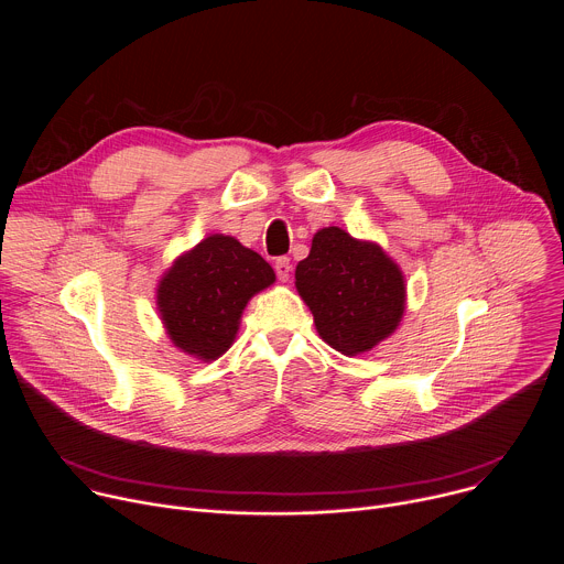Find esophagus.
Returning <instances> with one entry per match:
<instances>
[{
	"mask_svg": "<svg viewBox=\"0 0 564 564\" xmlns=\"http://www.w3.org/2000/svg\"><path fill=\"white\" fill-rule=\"evenodd\" d=\"M274 270H276V276H279V281H283V283H288V281H290V274H292V263H290V259H288V257H283V259H276V263H274Z\"/></svg>",
	"mask_w": 564,
	"mask_h": 564,
	"instance_id": "obj_1",
	"label": "esophagus"
}]
</instances>
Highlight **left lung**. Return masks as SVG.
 Segmentation results:
<instances>
[{"label": "left lung", "mask_w": 564, "mask_h": 564, "mask_svg": "<svg viewBox=\"0 0 564 564\" xmlns=\"http://www.w3.org/2000/svg\"><path fill=\"white\" fill-rule=\"evenodd\" d=\"M294 279L318 337L348 357L390 337L406 310V281L399 265L377 243L352 238L341 227L314 234Z\"/></svg>", "instance_id": "8db88e82"}]
</instances>
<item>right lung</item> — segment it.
<instances>
[{
    "instance_id": "right-lung-1",
    "label": "right lung",
    "mask_w": 564,
    "mask_h": 564,
    "mask_svg": "<svg viewBox=\"0 0 564 564\" xmlns=\"http://www.w3.org/2000/svg\"><path fill=\"white\" fill-rule=\"evenodd\" d=\"M274 281L261 254L234 236L212 234L163 274L155 305L176 348L214 361L234 344L248 301Z\"/></svg>"
}]
</instances>
